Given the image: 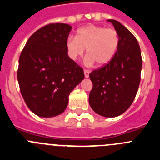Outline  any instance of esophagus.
Instances as JSON below:
<instances>
[{"instance_id": "1", "label": "esophagus", "mask_w": 160, "mask_h": 160, "mask_svg": "<svg viewBox=\"0 0 160 160\" xmlns=\"http://www.w3.org/2000/svg\"><path fill=\"white\" fill-rule=\"evenodd\" d=\"M84 74H85V78H89V74H90V70H84Z\"/></svg>"}]
</instances>
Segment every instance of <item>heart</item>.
<instances>
[{"label": "heart", "mask_w": 160, "mask_h": 160, "mask_svg": "<svg viewBox=\"0 0 160 160\" xmlns=\"http://www.w3.org/2000/svg\"><path fill=\"white\" fill-rule=\"evenodd\" d=\"M119 44L118 32L113 28L88 25L78 29L76 38L70 36L66 42L69 57H82L87 49V62H95L99 66L108 64L114 57Z\"/></svg>", "instance_id": "obj_1"}]
</instances>
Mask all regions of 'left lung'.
Masks as SVG:
<instances>
[{"label":"left lung","instance_id":"obj_1","mask_svg":"<svg viewBox=\"0 0 160 160\" xmlns=\"http://www.w3.org/2000/svg\"><path fill=\"white\" fill-rule=\"evenodd\" d=\"M112 23L119 44L112 60L90 73L93 88L89 102L93 111L104 117H116L132 104L140 83L142 57L135 36L115 20Z\"/></svg>","mask_w":160,"mask_h":160}]
</instances>
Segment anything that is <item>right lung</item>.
Instances as JSON below:
<instances>
[{"label": "right lung", "instance_id": "right-lung-1", "mask_svg": "<svg viewBox=\"0 0 160 160\" xmlns=\"http://www.w3.org/2000/svg\"><path fill=\"white\" fill-rule=\"evenodd\" d=\"M72 27L46 25L29 38L19 58L21 94L32 112L50 118L66 110L69 95L84 79L83 69L68 56L66 42Z\"/></svg>", "mask_w": 160, "mask_h": 160}]
</instances>
